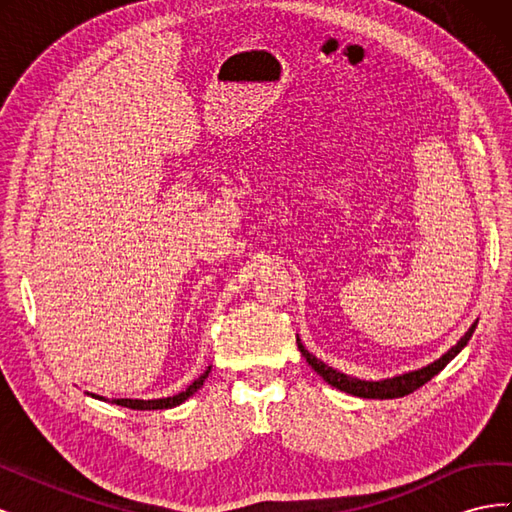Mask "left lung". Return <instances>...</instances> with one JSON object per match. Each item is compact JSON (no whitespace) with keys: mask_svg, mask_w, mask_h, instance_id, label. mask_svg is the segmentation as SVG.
Instances as JSON below:
<instances>
[{"mask_svg":"<svg viewBox=\"0 0 512 512\" xmlns=\"http://www.w3.org/2000/svg\"><path fill=\"white\" fill-rule=\"evenodd\" d=\"M474 329H476V322L468 329V333L459 339L457 346H453L451 350H448L442 356V359L433 361L431 365H427L423 369L410 371V374L386 378V380H380V382H367V380L346 376V374H342V371H337V369H333L329 365H324L320 359H316L314 354H309L305 350V346L301 344L299 337H297V344H299L301 354L305 356V361L312 365V369L316 371L318 376H322L324 382H329L331 386H335V389L344 391V393H350L354 397H365V399H395V397H406V395L414 393L416 389H421L425 382H429L433 376H438L440 371L448 365V361H453L455 356L461 352V348L470 342Z\"/></svg>","mask_w":512,"mask_h":512,"instance_id":"obj_1","label":"left lung"}]
</instances>
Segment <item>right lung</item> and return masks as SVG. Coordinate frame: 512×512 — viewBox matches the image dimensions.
Returning <instances> with one entry per match:
<instances>
[{
	"mask_svg": "<svg viewBox=\"0 0 512 512\" xmlns=\"http://www.w3.org/2000/svg\"><path fill=\"white\" fill-rule=\"evenodd\" d=\"M209 371H211V367H207L205 374L198 376V378L188 386V389H185V391L179 393V395L164 397V399H151V401H143V399H113V404L123 406V408H132V410H166V408H175V406L183 404V401L188 399L190 395H194V393L200 389V386H203V382H205L207 376H209ZM98 399H102V397H98Z\"/></svg>",
	"mask_w": 512,
	"mask_h": 512,
	"instance_id": "obj_1",
	"label": "right lung"
}]
</instances>
